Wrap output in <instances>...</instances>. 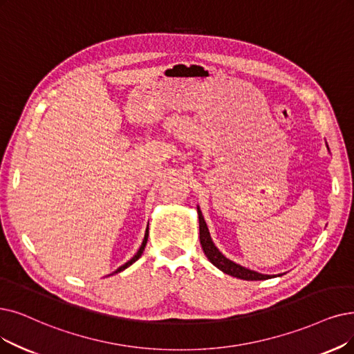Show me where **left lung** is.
Returning a JSON list of instances; mask_svg holds the SVG:
<instances>
[{"mask_svg": "<svg viewBox=\"0 0 354 354\" xmlns=\"http://www.w3.org/2000/svg\"><path fill=\"white\" fill-rule=\"evenodd\" d=\"M197 214H199V231H201V244L203 248L205 256L209 259V261L216 266L219 270H222L223 273L238 277V279H243V280H266V279H270L273 276H268V274H261L257 273L254 270H250V268H245L243 266H239L231 260L226 259L223 254L215 247V244L212 243V238L209 235L207 231V226L206 222L203 219V215L201 209L197 207Z\"/></svg>", "mask_w": 354, "mask_h": 354, "instance_id": "obj_1", "label": "left lung"}]
</instances>
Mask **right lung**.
<instances>
[{
  "label": "right lung",
  "mask_w": 354,
  "mask_h": 354,
  "mask_svg": "<svg viewBox=\"0 0 354 354\" xmlns=\"http://www.w3.org/2000/svg\"><path fill=\"white\" fill-rule=\"evenodd\" d=\"M147 241H148V228H147V232H145V238H144V243H142V245H140V248L138 250V252L135 254V256L128 261V263H124L123 266H120L118 270L115 272V273H119V272H122V270H124V268H128L131 264H133L140 256H142V252H144V250H145V245H147Z\"/></svg>",
  "instance_id": "1"
}]
</instances>
